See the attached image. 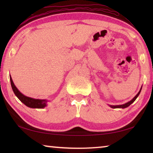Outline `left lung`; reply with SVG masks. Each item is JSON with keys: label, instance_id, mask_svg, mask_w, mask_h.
Listing matches in <instances>:
<instances>
[{"label": "left lung", "instance_id": "8db88e82", "mask_svg": "<svg viewBox=\"0 0 153 153\" xmlns=\"http://www.w3.org/2000/svg\"><path fill=\"white\" fill-rule=\"evenodd\" d=\"M140 91H141V89H140V91L138 92V94H137L136 95V97H134L132 100H130V101L126 103V104H124V105H117V106H112V105H111L110 107H112V108H126V107H129V106L131 104V103H133L134 101H135V100L136 99L137 97H138V95L140 94Z\"/></svg>", "mask_w": 153, "mask_h": 153}]
</instances>
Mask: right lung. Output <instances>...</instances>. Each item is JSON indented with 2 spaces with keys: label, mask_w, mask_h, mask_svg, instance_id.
<instances>
[{
  "label": "right lung",
  "mask_w": 153,
  "mask_h": 153,
  "mask_svg": "<svg viewBox=\"0 0 153 153\" xmlns=\"http://www.w3.org/2000/svg\"><path fill=\"white\" fill-rule=\"evenodd\" d=\"M10 80H11V84L12 89L13 90V92L16 97L22 101L24 105H25L28 107L30 108H42L45 107L46 106V102L47 100H41V99H34V98L27 97L26 96H24L22 94L18 89L15 86L13 82L11 77H10Z\"/></svg>",
  "instance_id": "add662e5"
}]
</instances>
